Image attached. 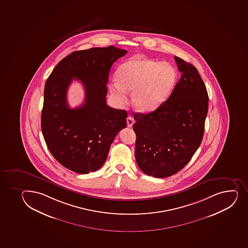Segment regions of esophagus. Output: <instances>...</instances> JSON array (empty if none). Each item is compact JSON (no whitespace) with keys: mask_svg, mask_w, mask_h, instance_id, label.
<instances>
[{"mask_svg":"<svg viewBox=\"0 0 248 248\" xmlns=\"http://www.w3.org/2000/svg\"><path fill=\"white\" fill-rule=\"evenodd\" d=\"M133 124H134V119L132 116H128L127 118V124H128V128H131L133 125Z\"/></svg>","mask_w":248,"mask_h":248,"instance_id":"34e87169","label":"esophagus"}]
</instances>
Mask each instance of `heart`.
I'll return each mask as SVG.
<instances>
[{"label": "heart", "mask_w": 248, "mask_h": 248, "mask_svg": "<svg viewBox=\"0 0 248 248\" xmlns=\"http://www.w3.org/2000/svg\"><path fill=\"white\" fill-rule=\"evenodd\" d=\"M115 75L117 81L110 83V93L124 104L127 101V92L133 91V107L143 113L155 110L169 98L177 78L176 70L168 62H157L141 57L120 65Z\"/></svg>", "instance_id": "heart-1"}]
</instances>
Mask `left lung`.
<instances>
[{
	"instance_id": "obj_1",
	"label": "left lung",
	"mask_w": 248,
	"mask_h": 248,
	"mask_svg": "<svg viewBox=\"0 0 248 248\" xmlns=\"http://www.w3.org/2000/svg\"><path fill=\"white\" fill-rule=\"evenodd\" d=\"M181 79L167 101L149 114L134 113L135 157L144 173L172 176L191 159L202 142L208 94L195 66L174 57Z\"/></svg>"
}]
</instances>
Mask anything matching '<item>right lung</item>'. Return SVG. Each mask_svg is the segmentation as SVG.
<instances>
[{
  "label": "right lung",
  "instance_id": "1",
  "mask_svg": "<svg viewBox=\"0 0 248 248\" xmlns=\"http://www.w3.org/2000/svg\"><path fill=\"white\" fill-rule=\"evenodd\" d=\"M125 49L110 46L75 51L59 62L46 82L41 130L47 147L66 169L79 174L97 171L110 145L127 125V111L107 105L108 75ZM73 79L82 82L84 103L69 108L66 93Z\"/></svg>",
  "mask_w": 248,
  "mask_h": 248
}]
</instances>
